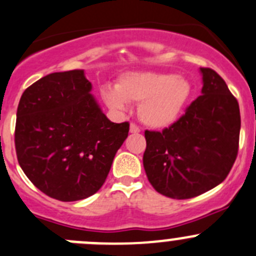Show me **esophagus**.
<instances>
[{"instance_id": "esophagus-1", "label": "esophagus", "mask_w": 256, "mask_h": 256, "mask_svg": "<svg viewBox=\"0 0 256 256\" xmlns=\"http://www.w3.org/2000/svg\"><path fill=\"white\" fill-rule=\"evenodd\" d=\"M130 132L131 134H138V132H140V128H138V126H136L135 124H131V125H130Z\"/></svg>"}]
</instances>
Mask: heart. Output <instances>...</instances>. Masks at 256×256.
<instances>
[{"mask_svg": "<svg viewBox=\"0 0 256 256\" xmlns=\"http://www.w3.org/2000/svg\"><path fill=\"white\" fill-rule=\"evenodd\" d=\"M191 94V84L184 76L154 71L126 72L116 88H104V98L111 108L125 110L128 102H138V118L151 128H165L176 122Z\"/></svg>", "mask_w": 256, "mask_h": 256, "instance_id": "b5f03b06", "label": "heart"}]
</instances>
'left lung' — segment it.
Returning a JSON list of instances; mask_svg holds the SVG:
<instances>
[{
    "mask_svg": "<svg viewBox=\"0 0 256 256\" xmlns=\"http://www.w3.org/2000/svg\"><path fill=\"white\" fill-rule=\"evenodd\" d=\"M202 96L164 131H145L144 168L158 192L191 199L225 180L238 155L240 110L225 81L200 68Z\"/></svg>",
    "mask_w": 256,
    "mask_h": 256,
    "instance_id": "obj_1",
    "label": "left lung"
}]
</instances>
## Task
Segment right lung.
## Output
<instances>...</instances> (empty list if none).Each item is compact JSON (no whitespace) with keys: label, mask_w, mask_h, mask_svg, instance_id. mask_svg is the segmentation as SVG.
Returning a JSON list of instances; mask_svg holds the SVG:
<instances>
[{"label":"right lung","mask_w":256,"mask_h":256,"mask_svg":"<svg viewBox=\"0 0 256 256\" xmlns=\"http://www.w3.org/2000/svg\"><path fill=\"white\" fill-rule=\"evenodd\" d=\"M84 70L54 72L24 90L17 108L18 164L37 188L60 202L100 190L128 135L106 118Z\"/></svg>","instance_id":"add662e5"}]
</instances>
